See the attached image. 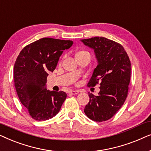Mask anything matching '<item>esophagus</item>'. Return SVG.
I'll list each match as a JSON object with an SVG mask.
<instances>
[{"instance_id":"esophagus-1","label":"esophagus","mask_w":151,"mask_h":151,"mask_svg":"<svg viewBox=\"0 0 151 151\" xmlns=\"http://www.w3.org/2000/svg\"><path fill=\"white\" fill-rule=\"evenodd\" d=\"M80 91L78 90H71L69 91V93L71 95H77L78 93H79Z\"/></svg>"}]
</instances>
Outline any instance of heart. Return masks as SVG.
Returning <instances> with one entry per match:
<instances>
[{
	"mask_svg": "<svg viewBox=\"0 0 151 151\" xmlns=\"http://www.w3.org/2000/svg\"><path fill=\"white\" fill-rule=\"evenodd\" d=\"M80 56H89L90 57V53L88 51H84V50H79L76 53L75 57H80Z\"/></svg>",
	"mask_w": 151,
	"mask_h": 151,
	"instance_id": "obj_1",
	"label": "heart"
}]
</instances>
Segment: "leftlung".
Here are the masks:
<instances>
[{
  "mask_svg": "<svg viewBox=\"0 0 151 151\" xmlns=\"http://www.w3.org/2000/svg\"><path fill=\"white\" fill-rule=\"evenodd\" d=\"M94 51L96 68L88 86L100 82L98 96L88 93L90 100L84 108L88 118L96 122L111 119L122 106L131 79V62L120 44L104 37L80 40Z\"/></svg>",
  "mask_w": 151,
  "mask_h": 151,
  "instance_id": "left-lung-1",
  "label": "left lung"
}]
</instances>
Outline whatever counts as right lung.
Wrapping results in <instances>:
<instances>
[{
	"instance_id": "obj_1",
	"label": "right lung",
	"mask_w": 151,
	"mask_h": 151,
	"mask_svg": "<svg viewBox=\"0 0 151 151\" xmlns=\"http://www.w3.org/2000/svg\"><path fill=\"white\" fill-rule=\"evenodd\" d=\"M72 40L41 38L24 47L14 67V85L20 101L32 118L44 121L52 118L60 110L67 93L47 89L49 73L56 67L64 50Z\"/></svg>"
}]
</instances>
